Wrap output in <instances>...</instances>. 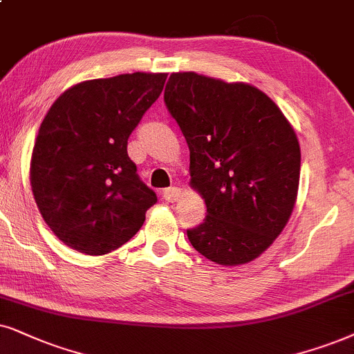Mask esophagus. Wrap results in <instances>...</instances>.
Segmentation results:
<instances>
[{
    "label": "esophagus",
    "mask_w": 354,
    "mask_h": 354,
    "mask_svg": "<svg viewBox=\"0 0 354 354\" xmlns=\"http://www.w3.org/2000/svg\"><path fill=\"white\" fill-rule=\"evenodd\" d=\"M180 196H181V189L176 186L167 187V189L163 191V199L168 201V203H176V201L180 199Z\"/></svg>",
    "instance_id": "esophagus-1"
}]
</instances>
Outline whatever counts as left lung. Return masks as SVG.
I'll use <instances>...</instances> for the list:
<instances>
[{"label":"left lung","mask_w":354,"mask_h":354,"mask_svg":"<svg viewBox=\"0 0 354 354\" xmlns=\"http://www.w3.org/2000/svg\"><path fill=\"white\" fill-rule=\"evenodd\" d=\"M165 104L189 147L191 186L207 216L187 239L223 266L258 258L288 223L301 149L281 109L258 88L194 71L173 73Z\"/></svg>","instance_id":"obj_1"}]
</instances>
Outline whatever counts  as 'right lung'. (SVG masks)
I'll return each instance as SVG.
<instances>
[{
	"instance_id": "1",
	"label": "right lung",
	"mask_w": 354,
	"mask_h": 354,
	"mask_svg": "<svg viewBox=\"0 0 354 354\" xmlns=\"http://www.w3.org/2000/svg\"><path fill=\"white\" fill-rule=\"evenodd\" d=\"M167 73L75 84L40 124L30 186L44 221L70 248L106 254L140 230L156 194L138 178L127 140L162 95Z\"/></svg>"
}]
</instances>
